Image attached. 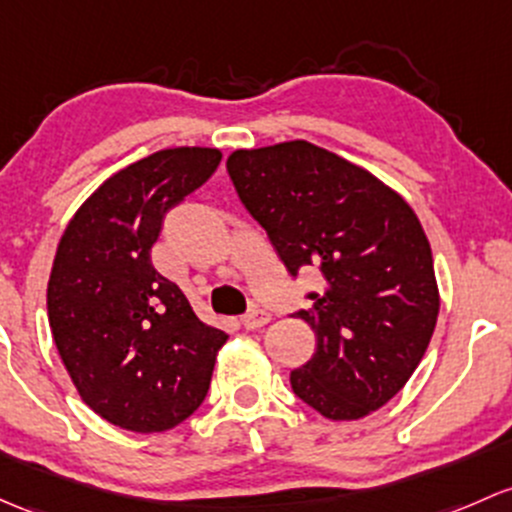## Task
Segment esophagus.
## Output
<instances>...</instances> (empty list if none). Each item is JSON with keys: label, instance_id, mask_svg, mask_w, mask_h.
I'll use <instances>...</instances> for the list:
<instances>
[{"label": "esophagus", "instance_id": "obj_1", "mask_svg": "<svg viewBox=\"0 0 512 512\" xmlns=\"http://www.w3.org/2000/svg\"><path fill=\"white\" fill-rule=\"evenodd\" d=\"M267 321H270V311H265V309H260V306H255V309H250V311H247V314H242L240 324L245 326V328H260V326H265Z\"/></svg>", "mask_w": 512, "mask_h": 512}]
</instances>
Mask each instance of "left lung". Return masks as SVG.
Returning a JSON list of instances; mask_svg holds the SVG:
<instances>
[{"instance_id":"obj_1","label":"left lung","mask_w":512,"mask_h":512,"mask_svg":"<svg viewBox=\"0 0 512 512\" xmlns=\"http://www.w3.org/2000/svg\"><path fill=\"white\" fill-rule=\"evenodd\" d=\"M228 176L287 272L316 267L319 292L294 311L316 351L294 395L328 419H358L405 387L439 314L434 257L417 215L360 166L309 142L240 149Z\"/></svg>"}]
</instances>
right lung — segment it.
Segmentation results:
<instances>
[{
	"instance_id": "add662e5",
	"label": "right lung",
	"mask_w": 512,
	"mask_h": 512,
	"mask_svg": "<svg viewBox=\"0 0 512 512\" xmlns=\"http://www.w3.org/2000/svg\"><path fill=\"white\" fill-rule=\"evenodd\" d=\"M218 149H164L107 179L63 233L48 324L93 412L129 432H166L206 400L220 328L193 314L152 265L166 213L218 169Z\"/></svg>"
}]
</instances>
